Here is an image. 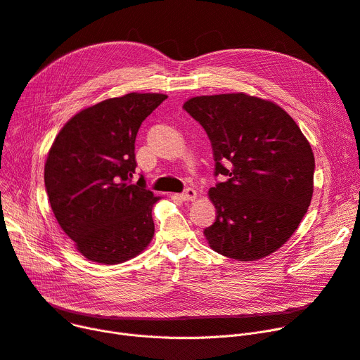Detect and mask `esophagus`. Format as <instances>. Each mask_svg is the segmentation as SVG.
I'll list each match as a JSON object with an SVG mask.
<instances>
[{"label":"esophagus","instance_id":"1","mask_svg":"<svg viewBox=\"0 0 360 360\" xmlns=\"http://www.w3.org/2000/svg\"><path fill=\"white\" fill-rule=\"evenodd\" d=\"M179 197L182 201H194L197 198V191L193 190V188H188Z\"/></svg>","mask_w":360,"mask_h":360}]
</instances>
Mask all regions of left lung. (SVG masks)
<instances>
[{"instance_id": "1", "label": "left lung", "mask_w": 360, "mask_h": 360, "mask_svg": "<svg viewBox=\"0 0 360 360\" xmlns=\"http://www.w3.org/2000/svg\"><path fill=\"white\" fill-rule=\"evenodd\" d=\"M185 110L205 129L216 175L210 248L238 261L266 258L285 245L308 212L315 159L295 120L277 103L243 91L195 96Z\"/></svg>"}]
</instances>
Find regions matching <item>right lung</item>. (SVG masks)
Returning <instances> with one entry per match:
<instances>
[{
  "label": "right lung",
  "mask_w": 360,
  "mask_h": 360,
  "mask_svg": "<svg viewBox=\"0 0 360 360\" xmlns=\"http://www.w3.org/2000/svg\"><path fill=\"white\" fill-rule=\"evenodd\" d=\"M167 96L127 93L82 109L55 137L45 162L53 216L74 247L93 262L120 264L141 254L155 235L151 216L162 198L136 174L141 122Z\"/></svg>",
  "instance_id": "obj_1"
}]
</instances>
